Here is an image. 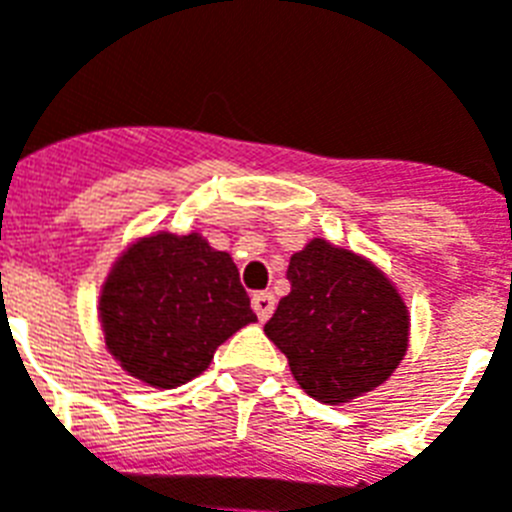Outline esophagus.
<instances>
[{
  "label": "esophagus",
  "instance_id": "esophagus-1",
  "mask_svg": "<svg viewBox=\"0 0 512 512\" xmlns=\"http://www.w3.org/2000/svg\"><path fill=\"white\" fill-rule=\"evenodd\" d=\"M251 306H253V311H256V316H259V322H266V319H269L274 311V295L266 293V290H261V293H256L251 298Z\"/></svg>",
  "mask_w": 512,
  "mask_h": 512
}]
</instances>
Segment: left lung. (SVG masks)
I'll return each instance as SVG.
<instances>
[{
	"instance_id": "8db88e82",
	"label": "left lung",
	"mask_w": 512,
	"mask_h": 512,
	"mask_svg": "<svg viewBox=\"0 0 512 512\" xmlns=\"http://www.w3.org/2000/svg\"><path fill=\"white\" fill-rule=\"evenodd\" d=\"M287 280L290 293L264 332L306 395L350 403L392 377L408 350L411 314L374 261L314 238L290 256Z\"/></svg>"
}]
</instances>
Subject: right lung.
I'll use <instances>...</instances> for the list:
<instances>
[{
	"instance_id": "right-lung-1",
	"label": "right lung",
	"mask_w": 512,
	"mask_h": 512,
	"mask_svg": "<svg viewBox=\"0 0 512 512\" xmlns=\"http://www.w3.org/2000/svg\"><path fill=\"white\" fill-rule=\"evenodd\" d=\"M107 350L138 382L172 390L209 369L214 350L256 322L230 253L201 232H151L114 259L99 295Z\"/></svg>"
}]
</instances>
